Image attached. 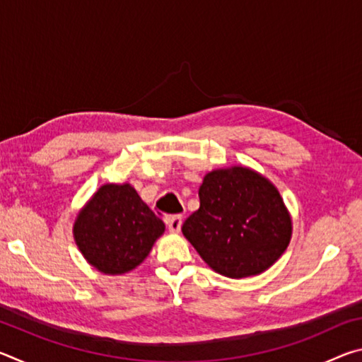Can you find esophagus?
Returning a JSON list of instances; mask_svg holds the SVG:
<instances>
[{"label":"esophagus","instance_id":"obj_1","mask_svg":"<svg viewBox=\"0 0 362 362\" xmlns=\"http://www.w3.org/2000/svg\"><path fill=\"white\" fill-rule=\"evenodd\" d=\"M166 225L169 226V231L177 233L182 226V216H169L166 218Z\"/></svg>","mask_w":362,"mask_h":362}]
</instances>
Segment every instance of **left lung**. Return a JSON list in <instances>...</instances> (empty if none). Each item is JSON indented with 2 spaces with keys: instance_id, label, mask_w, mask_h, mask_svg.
Wrapping results in <instances>:
<instances>
[{
  "instance_id": "1",
  "label": "left lung",
  "mask_w": 362,
  "mask_h": 362,
  "mask_svg": "<svg viewBox=\"0 0 362 362\" xmlns=\"http://www.w3.org/2000/svg\"><path fill=\"white\" fill-rule=\"evenodd\" d=\"M214 272L226 278L255 276L291 243L292 218L278 188L244 166L211 170L199 187V209L182 226Z\"/></svg>"
}]
</instances>
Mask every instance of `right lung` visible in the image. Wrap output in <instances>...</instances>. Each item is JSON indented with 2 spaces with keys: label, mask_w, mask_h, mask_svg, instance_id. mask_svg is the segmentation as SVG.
<instances>
[{
  "label": "right lung",
  "mask_w": 362,
  "mask_h": 362,
  "mask_svg": "<svg viewBox=\"0 0 362 362\" xmlns=\"http://www.w3.org/2000/svg\"><path fill=\"white\" fill-rule=\"evenodd\" d=\"M166 226L129 183H107L76 216L73 236L84 259L103 274H124L148 257Z\"/></svg>",
  "instance_id": "add662e5"
}]
</instances>
